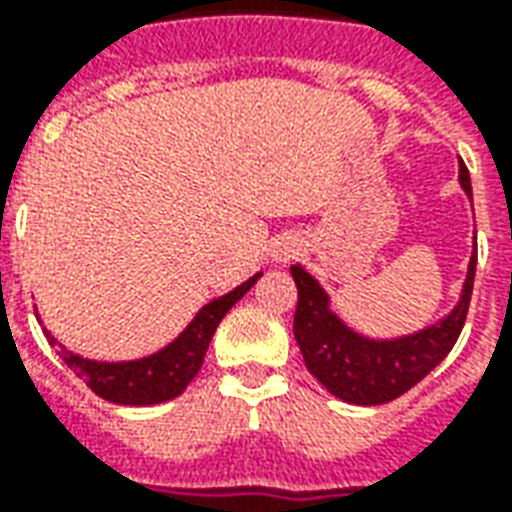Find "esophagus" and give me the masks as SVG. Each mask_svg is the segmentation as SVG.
I'll list each match as a JSON object with an SVG mask.
<instances>
[{
    "instance_id": "obj_1",
    "label": "esophagus",
    "mask_w": 512,
    "mask_h": 512,
    "mask_svg": "<svg viewBox=\"0 0 512 512\" xmlns=\"http://www.w3.org/2000/svg\"><path fill=\"white\" fill-rule=\"evenodd\" d=\"M296 255H299L296 238H285V241H279L277 249H274V260H277V263H290Z\"/></svg>"
}]
</instances>
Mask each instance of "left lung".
<instances>
[{
    "instance_id": "obj_1",
    "label": "left lung",
    "mask_w": 512,
    "mask_h": 512,
    "mask_svg": "<svg viewBox=\"0 0 512 512\" xmlns=\"http://www.w3.org/2000/svg\"><path fill=\"white\" fill-rule=\"evenodd\" d=\"M458 183L472 200V180L466 164H458ZM474 268H477V244L466 266L461 296L447 315L422 326L417 332L397 337H373L354 329L340 312L334 310L332 296L301 263L290 266V274L299 288V304L293 318V334L304 356V365L318 378L326 392L351 406H381L395 400L411 386L419 384L452 345L469 312Z\"/></svg>"
}]
</instances>
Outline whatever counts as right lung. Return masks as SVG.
Returning a JSON list of instances; mask_svg holds the SVG:
<instances>
[{
  "label": "right lung",
  "instance_id": "1",
  "mask_svg": "<svg viewBox=\"0 0 512 512\" xmlns=\"http://www.w3.org/2000/svg\"><path fill=\"white\" fill-rule=\"evenodd\" d=\"M260 277H263V271H257L255 277L241 282L230 293L202 304L200 312L191 318L189 326L172 343L158 348L153 354L139 356V359H123V362L90 359V356L76 354L68 345H62L46 326H43V334L51 348L60 354L62 362L71 367L98 397L117 403V406H156V403H167L172 397H178L194 381L216 326L222 323L227 312L233 310L235 301L244 299L246 290Z\"/></svg>",
  "mask_w": 512,
  "mask_h": 512
}]
</instances>
